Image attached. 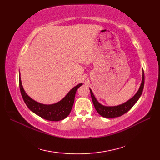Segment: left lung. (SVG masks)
I'll list each match as a JSON object with an SVG mask.
<instances>
[{
  "mask_svg": "<svg viewBox=\"0 0 160 160\" xmlns=\"http://www.w3.org/2000/svg\"><path fill=\"white\" fill-rule=\"evenodd\" d=\"M144 72L143 71V76H142V81L141 85H140V88L138 90V91L136 93L132 99L128 100L127 102H125L122 105H119L118 106H113V107H106V106H103L101 104H100L97 99H95V96L92 92L91 89H90V93L92 101H93V103L94 105V107L98 111V113L103 116L104 118H118L119 116H122L124 113L126 112L132 108L133 106L135 105V103L137 102L138 100L141 96L142 91L143 89V86H144Z\"/></svg>",
  "mask_w": 160,
  "mask_h": 160,
  "instance_id": "left-lung-1",
  "label": "left lung"
}]
</instances>
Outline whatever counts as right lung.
<instances>
[{
    "mask_svg": "<svg viewBox=\"0 0 160 160\" xmlns=\"http://www.w3.org/2000/svg\"><path fill=\"white\" fill-rule=\"evenodd\" d=\"M82 85L83 84L79 83L76 85L58 103L52 105H44L34 101L27 95L22 86L21 77H19V88L22 99L27 107L41 118L52 122L64 119L69 115L73 105L77 89Z\"/></svg>",
    "mask_w": 160,
    "mask_h": 160,
    "instance_id": "add662e5",
    "label": "right lung"
}]
</instances>
